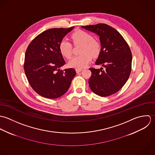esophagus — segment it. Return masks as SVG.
<instances>
[{"label":"esophagus","instance_id":"1","mask_svg":"<svg viewBox=\"0 0 155 155\" xmlns=\"http://www.w3.org/2000/svg\"><path fill=\"white\" fill-rule=\"evenodd\" d=\"M81 71H82V69H76V72H77V73H79V72H80Z\"/></svg>","mask_w":155,"mask_h":155}]
</instances>
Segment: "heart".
<instances>
[{
  "mask_svg": "<svg viewBox=\"0 0 155 155\" xmlns=\"http://www.w3.org/2000/svg\"><path fill=\"white\" fill-rule=\"evenodd\" d=\"M71 39L74 45L81 44L79 56L72 57L69 62L71 67L76 69L85 68L92 59V56H97L101 51V45L93 36L87 31L78 30L71 35ZM59 50L62 55L67 59H69L72 55V45L66 39H63L59 43Z\"/></svg>",
  "mask_w": 155,
  "mask_h": 155,
  "instance_id": "b5f03b06",
  "label": "heart"
}]
</instances>
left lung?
I'll return each instance as SVG.
<instances>
[{"instance_id": "left-lung-1", "label": "left lung", "mask_w": 155, "mask_h": 155, "mask_svg": "<svg viewBox=\"0 0 155 155\" xmlns=\"http://www.w3.org/2000/svg\"><path fill=\"white\" fill-rule=\"evenodd\" d=\"M81 27L99 35L101 49L95 64L105 68H89L92 72L89 80L91 89L102 97L117 92L131 72L132 56L127 43L119 31L106 24Z\"/></svg>"}]
</instances>
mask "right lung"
<instances>
[{
	"instance_id": "1",
	"label": "right lung",
	"mask_w": 155,
	"mask_h": 155,
	"mask_svg": "<svg viewBox=\"0 0 155 155\" xmlns=\"http://www.w3.org/2000/svg\"><path fill=\"white\" fill-rule=\"evenodd\" d=\"M73 28H53L43 31L26 49L24 63L26 77L31 88L42 97L55 99L62 96L76 75L74 68L60 69L66 62L59 50V43Z\"/></svg>"
}]
</instances>
